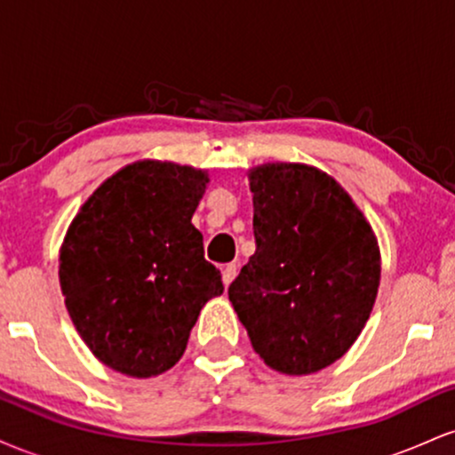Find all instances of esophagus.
Listing matches in <instances>:
<instances>
[{
	"instance_id": "34e87169",
	"label": "esophagus",
	"mask_w": 455,
	"mask_h": 455,
	"mask_svg": "<svg viewBox=\"0 0 455 455\" xmlns=\"http://www.w3.org/2000/svg\"><path fill=\"white\" fill-rule=\"evenodd\" d=\"M235 275H237V265H233V263L224 265V267H222V282H224V286L231 284V282L235 280Z\"/></svg>"
}]
</instances>
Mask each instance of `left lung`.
<instances>
[{
    "label": "left lung",
    "instance_id": "8db88e82",
    "mask_svg": "<svg viewBox=\"0 0 455 455\" xmlns=\"http://www.w3.org/2000/svg\"><path fill=\"white\" fill-rule=\"evenodd\" d=\"M257 250L228 286L254 351L284 374L340 359L372 312L380 254L336 180L306 164L250 173Z\"/></svg>",
    "mask_w": 455,
    "mask_h": 455
}]
</instances>
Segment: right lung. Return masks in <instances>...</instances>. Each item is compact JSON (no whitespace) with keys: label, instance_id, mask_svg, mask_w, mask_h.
Instances as JSON below:
<instances>
[{"label":"right lung","instance_id":"right-lung-1","mask_svg":"<svg viewBox=\"0 0 455 455\" xmlns=\"http://www.w3.org/2000/svg\"><path fill=\"white\" fill-rule=\"evenodd\" d=\"M207 175L134 162L81 207L61 245L60 282L76 331L108 368L148 379L173 368L201 307L222 295L192 213Z\"/></svg>","mask_w":455,"mask_h":455}]
</instances>
